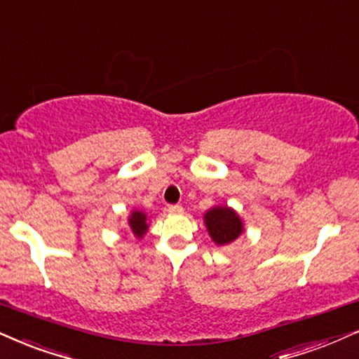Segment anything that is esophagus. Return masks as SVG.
Listing matches in <instances>:
<instances>
[{"label": "esophagus", "mask_w": 359, "mask_h": 359, "mask_svg": "<svg viewBox=\"0 0 359 359\" xmlns=\"http://www.w3.org/2000/svg\"><path fill=\"white\" fill-rule=\"evenodd\" d=\"M168 211H170V213H172V215L183 213V206H180V205H170V206H168Z\"/></svg>", "instance_id": "34e87169"}]
</instances>
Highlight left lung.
I'll return each mask as SVG.
<instances>
[{"label": "left lung", "instance_id": "left-lung-1", "mask_svg": "<svg viewBox=\"0 0 359 359\" xmlns=\"http://www.w3.org/2000/svg\"><path fill=\"white\" fill-rule=\"evenodd\" d=\"M206 228L216 245H228L236 240L243 231L240 216L226 206H218L205 215Z\"/></svg>", "mask_w": 359, "mask_h": 359}]
</instances>
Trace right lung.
Here are the masks:
<instances>
[{
	"mask_svg": "<svg viewBox=\"0 0 359 359\" xmlns=\"http://www.w3.org/2000/svg\"><path fill=\"white\" fill-rule=\"evenodd\" d=\"M130 226L136 236L138 238L143 236L146 229H148V224H146V215L141 213V211H133L130 218Z\"/></svg>",
	"mask_w": 359,
	"mask_h": 359,
	"instance_id": "add662e5",
	"label": "right lung"
}]
</instances>
